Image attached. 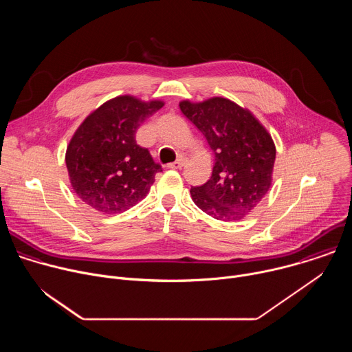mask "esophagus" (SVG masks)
I'll list each match as a JSON object with an SVG mask.
<instances>
[{"label": "esophagus", "instance_id": "esophagus-1", "mask_svg": "<svg viewBox=\"0 0 352 352\" xmlns=\"http://www.w3.org/2000/svg\"><path fill=\"white\" fill-rule=\"evenodd\" d=\"M185 159H179V160H177V162H174V163H171V164H168L167 167L168 168H174V170H177V168H182L184 166H185Z\"/></svg>", "mask_w": 352, "mask_h": 352}]
</instances>
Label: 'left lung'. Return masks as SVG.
<instances>
[{"mask_svg": "<svg viewBox=\"0 0 352 352\" xmlns=\"http://www.w3.org/2000/svg\"><path fill=\"white\" fill-rule=\"evenodd\" d=\"M184 116L202 132L214 152L210 179L190 188L195 205L209 216L235 221L246 217L273 182L276 144L265 125L226 97L179 102Z\"/></svg>", "mask_w": 352, "mask_h": 352, "instance_id": "left-lung-1", "label": "left lung"}]
</instances>
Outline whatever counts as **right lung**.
<instances>
[{
  "label": "right lung",
  "mask_w": 352,
  "mask_h": 352,
  "mask_svg": "<svg viewBox=\"0 0 352 352\" xmlns=\"http://www.w3.org/2000/svg\"><path fill=\"white\" fill-rule=\"evenodd\" d=\"M164 106L163 100L121 94L91 111L72 135L65 153L69 182L91 209L117 214L148 193L162 171L148 150L136 144L140 124Z\"/></svg>",
  "instance_id": "right-lung-1"
}]
</instances>
